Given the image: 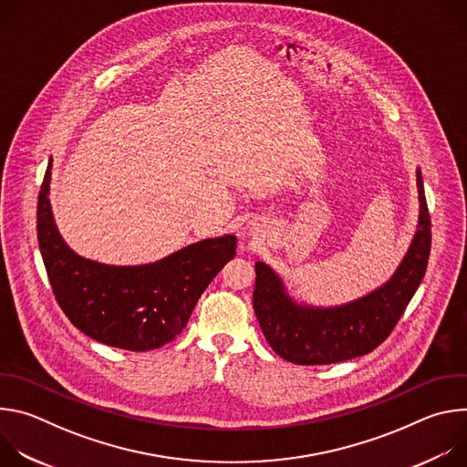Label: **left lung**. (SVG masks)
<instances>
[{"label": "left lung", "mask_w": 467, "mask_h": 467, "mask_svg": "<svg viewBox=\"0 0 467 467\" xmlns=\"http://www.w3.org/2000/svg\"><path fill=\"white\" fill-rule=\"evenodd\" d=\"M416 177L418 231L393 277L371 294L328 308L299 305L268 264L254 262L253 308L279 357L299 366L335 364L368 355L389 337L425 275L431 253V216L420 170Z\"/></svg>", "instance_id": "obj_1"}]
</instances>
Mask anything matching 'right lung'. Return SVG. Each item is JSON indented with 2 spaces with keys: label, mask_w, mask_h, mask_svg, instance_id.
I'll return each mask as SVG.
<instances>
[{
  "label": "right lung",
  "mask_w": 467,
  "mask_h": 467,
  "mask_svg": "<svg viewBox=\"0 0 467 467\" xmlns=\"http://www.w3.org/2000/svg\"><path fill=\"white\" fill-rule=\"evenodd\" d=\"M51 159L38 192L36 233L62 312L110 348L151 351L171 342L211 281L236 254V236L195 242L159 262L107 265L76 254L60 238L49 205Z\"/></svg>",
  "instance_id": "add662e5"
}]
</instances>
